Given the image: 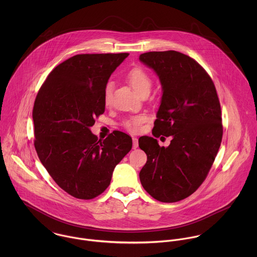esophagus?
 <instances>
[{"instance_id": "esophagus-1", "label": "esophagus", "mask_w": 257, "mask_h": 257, "mask_svg": "<svg viewBox=\"0 0 257 257\" xmlns=\"http://www.w3.org/2000/svg\"><path fill=\"white\" fill-rule=\"evenodd\" d=\"M139 147V140L137 138H133V147L136 149Z\"/></svg>"}]
</instances>
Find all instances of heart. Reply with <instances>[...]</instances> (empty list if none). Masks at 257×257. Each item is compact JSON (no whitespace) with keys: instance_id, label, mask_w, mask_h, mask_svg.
I'll use <instances>...</instances> for the list:
<instances>
[{"instance_id":"obj_1","label":"heart","mask_w":257,"mask_h":257,"mask_svg":"<svg viewBox=\"0 0 257 257\" xmlns=\"http://www.w3.org/2000/svg\"><path fill=\"white\" fill-rule=\"evenodd\" d=\"M126 79L134 88V90L139 94H143L144 92H149L150 88L152 86V80L146 70L143 68L137 67L128 71L126 74ZM112 96V83L108 82L104 88V103L106 105H109L111 101ZM146 117L144 115H135L127 119H125L122 123L123 126L130 131V132H138L142 125V123L145 121Z\"/></svg>"}]
</instances>
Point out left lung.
<instances>
[{"label": "left lung", "mask_w": 257, "mask_h": 257, "mask_svg": "<svg viewBox=\"0 0 257 257\" xmlns=\"http://www.w3.org/2000/svg\"><path fill=\"white\" fill-rule=\"evenodd\" d=\"M140 60L159 77L162 98L152 135L172 137L167 147L142 137L147 155L140 179L147 193L163 203L181 201L206 179L222 138L217 90L206 70L181 52L152 51Z\"/></svg>", "instance_id": "left-lung-1"}]
</instances>
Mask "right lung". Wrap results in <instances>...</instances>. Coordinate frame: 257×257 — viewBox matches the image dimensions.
<instances>
[{
  "label": "right lung",
  "instance_id": "right-lung-1",
  "mask_svg": "<svg viewBox=\"0 0 257 257\" xmlns=\"http://www.w3.org/2000/svg\"><path fill=\"white\" fill-rule=\"evenodd\" d=\"M128 53L78 54L56 66L37 93L35 147L51 178L69 195L93 199L110 185L132 138L115 131L101 141L90 127L105 111L104 88Z\"/></svg>",
  "mask_w": 257,
  "mask_h": 257
}]
</instances>
